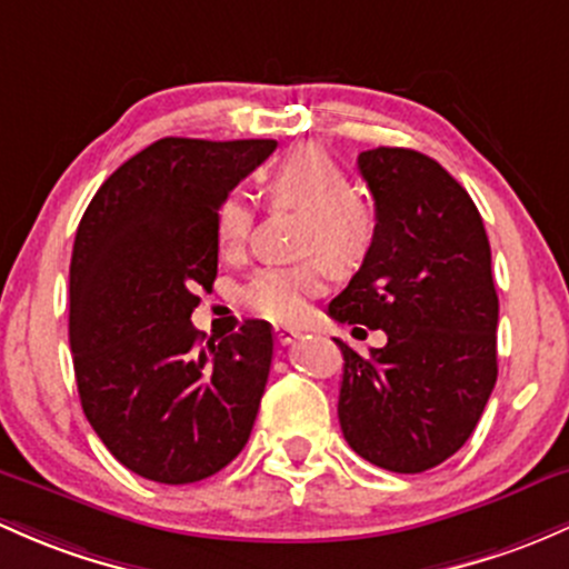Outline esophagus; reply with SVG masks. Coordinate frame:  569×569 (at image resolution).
Listing matches in <instances>:
<instances>
[{
    "label": "esophagus",
    "instance_id": "esophagus-1",
    "mask_svg": "<svg viewBox=\"0 0 569 569\" xmlns=\"http://www.w3.org/2000/svg\"><path fill=\"white\" fill-rule=\"evenodd\" d=\"M302 330L300 327H291V325H274V338H278L280 346H289L300 338Z\"/></svg>",
    "mask_w": 569,
    "mask_h": 569
}]
</instances>
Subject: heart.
Instances as JSON below:
<instances>
[{
	"mask_svg": "<svg viewBox=\"0 0 569 569\" xmlns=\"http://www.w3.org/2000/svg\"><path fill=\"white\" fill-rule=\"evenodd\" d=\"M259 190L272 209H297L302 253H325L335 267H357L373 250L379 218L370 201L351 190L343 166L321 147L302 143L269 163L259 174ZM253 226V209L239 190L218 199L212 229L218 248L234 253L244 244ZM327 258V259H328ZM326 259V260H327ZM308 256L297 264L267 267L253 274L242 291V302L269 321H300L310 302L325 291L330 262Z\"/></svg>",
	"mask_w": 569,
	"mask_h": 569,
	"instance_id": "obj_1",
	"label": "heart"
}]
</instances>
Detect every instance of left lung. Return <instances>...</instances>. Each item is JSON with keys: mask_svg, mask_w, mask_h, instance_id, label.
I'll return each instance as SVG.
<instances>
[{"mask_svg": "<svg viewBox=\"0 0 569 569\" xmlns=\"http://www.w3.org/2000/svg\"><path fill=\"white\" fill-rule=\"evenodd\" d=\"M379 234L330 302L340 325L385 330L370 357L343 351L338 420L357 456L420 475L456 456L496 385L499 297L475 201L428 154L376 147L357 158Z\"/></svg>", "mask_w": 569, "mask_h": 569, "instance_id": "obj_1", "label": "left lung"}]
</instances>
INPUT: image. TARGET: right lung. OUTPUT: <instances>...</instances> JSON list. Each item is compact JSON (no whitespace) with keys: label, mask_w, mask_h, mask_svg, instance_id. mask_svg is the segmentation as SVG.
I'll return each mask as SVG.
<instances>
[{"label":"right lung","mask_w":569,"mask_h":569,"mask_svg":"<svg viewBox=\"0 0 569 569\" xmlns=\"http://www.w3.org/2000/svg\"><path fill=\"white\" fill-rule=\"evenodd\" d=\"M278 141L160 139L100 184L70 259V351L89 426L122 466L188 486L248 445L272 327L207 340L190 313L218 278L212 214Z\"/></svg>","instance_id":"add662e5"}]
</instances>
